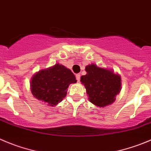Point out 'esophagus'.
<instances>
[{
    "instance_id": "34e87169",
    "label": "esophagus",
    "mask_w": 151,
    "mask_h": 151,
    "mask_svg": "<svg viewBox=\"0 0 151 151\" xmlns=\"http://www.w3.org/2000/svg\"><path fill=\"white\" fill-rule=\"evenodd\" d=\"M76 80L78 81H80V78H81V75L79 74V73H78V74L76 75Z\"/></svg>"
}]
</instances>
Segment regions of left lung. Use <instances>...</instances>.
Returning a JSON list of instances; mask_svg holds the SVG:
<instances>
[{"instance_id":"left-lung-1","label":"left lung","mask_w":151,"mask_h":151,"mask_svg":"<svg viewBox=\"0 0 151 151\" xmlns=\"http://www.w3.org/2000/svg\"><path fill=\"white\" fill-rule=\"evenodd\" d=\"M85 70L87 74L81 77V82L85 87L89 101L99 107L113 104L121 91L120 75L95 64L87 65Z\"/></svg>"}]
</instances>
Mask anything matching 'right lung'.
<instances>
[{"label": "right lung", "mask_w": 151, "mask_h": 151, "mask_svg": "<svg viewBox=\"0 0 151 151\" xmlns=\"http://www.w3.org/2000/svg\"><path fill=\"white\" fill-rule=\"evenodd\" d=\"M75 75L62 64L37 72L30 81L32 94L47 106H55L67 96L70 84L76 83Z\"/></svg>", "instance_id": "1"}]
</instances>
